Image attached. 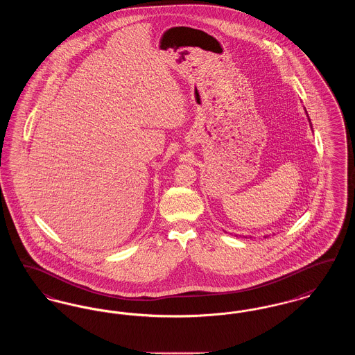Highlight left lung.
Listing matches in <instances>:
<instances>
[{"instance_id":"left-lung-1","label":"left lung","mask_w":355,"mask_h":355,"mask_svg":"<svg viewBox=\"0 0 355 355\" xmlns=\"http://www.w3.org/2000/svg\"><path fill=\"white\" fill-rule=\"evenodd\" d=\"M304 113H306V116H307V112H306V109H304ZM307 119H309V122H310V119H309V116H307ZM310 128H311V123H310ZM266 236H265V238H266Z\"/></svg>"}]
</instances>
